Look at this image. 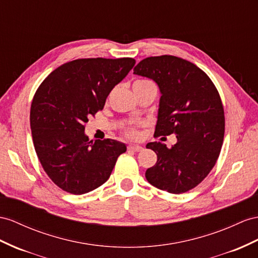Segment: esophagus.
<instances>
[{"label":"esophagus","mask_w":258,"mask_h":258,"mask_svg":"<svg viewBox=\"0 0 258 258\" xmlns=\"http://www.w3.org/2000/svg\"><path fill=\"white\" fill-rule=\"evenodd\" d=\"M127 149L131 151H142L143 147L142 146H137V145H128Z\"/></svg>","instance_id":"esophagus-1"}]
</instances>
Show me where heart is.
Returning a JSON list of instances; mask_svg holds the SVG:
<instances>
[{
	"instance_id": "1",
	"label": "heart",
	"mask_w": 258,
	"mask_h": 258,
	"mask_svg": "<svg viewBox=\"0 0 258 258\" xmlns=\"http://www.w3.org/2000/svg\"><path fill=\"white\" fill-rule=\"evenodd\" d=\"M155 86V84L150 81V79L147 78H138L134 82L133 87H142V86ZM142 125V123H135L128 125L124 128V134L126 135L130 138H136L138 136V127Z\"/></svg>"
}]
</instances>
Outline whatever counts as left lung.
Segmentation results:
<instances>
[{
	"label": "left lung",
	"mask_w": 258,
	"mask_h": 258,
	"mask_svg": "<svg viewBox=\"0 0 258 258\" xmlns=\"http://www.w3.org/2000/svg\"><path fill=\"white\" fill-rule=\"evenodd\" d=\"M134 74L151 78L161 92L155 135L175 134L168 148L147 144L157 155L147 169V181L172 194L197 186L214 168L223 143L224 111L215 84L193 63L173 55L150 56L134 68Z\"/></svg>",
	"instance_id": "left-lung-1"
}]
</instances>
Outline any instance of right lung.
Masks as SVG:
<instances>
[{"mask_svg": "<svg viewBox=\"0 0 258 258\" xmlns=\"http://www.w3.org/2000/svg\"><path fill=\"white\" fill-rule=\"evenodd\" d=\"M135 63L132 57L78 58L58 66L38 87L30 108L32 142L45 173L65 192L82 195L102 185L126 151L109 138L92 143L84 131Z\"/></svg>", "mask_w": 258, "mask_h": 258, "instance_id": "add662e5", "label": "right lung"}]
</instances>
